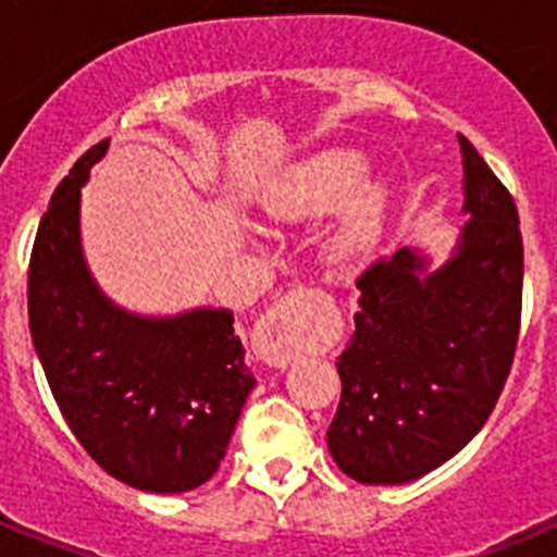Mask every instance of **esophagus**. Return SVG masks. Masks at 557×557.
Here are the masks:
<instances>
[{"label":"esophagus","mask_w":557,"mask_h":557,"mask_svg":"<svg viewBox=\"0 0 557 557\" xmlns=\"http://www.w3.org/2000/svg\"><path fill=\"white\" fill-rule=\"evenodd\" d=\"M312 329V289H289L256 323V357L273 368L293 366L307 348Z\"/></svg>","instance_id":"34e87169"}]
</instances>
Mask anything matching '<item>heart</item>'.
Returning <instances> with one entry per match:
<instances>
[{"instance_id":"obj_1","label":"heart","mask_w":557,"mask_h":557,"mask_svg":"<svg viewBox=\"0 0 557 557\" xmlns=\"http://www.w3.org/2000/svg\"><path fill=\"white\" fill-rule=\"evenodd\" d=\"M371 164L366 152L351 147H332L289 170L270 189L264 209L273 220H304L332 214L346 206L337 231L343 256H362L373 248L385 223V189L368 178Z\"/></svg>"}]
</instances>
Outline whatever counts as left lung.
<instances>
[{
  "mask_svg": "<svg viewBox=\"0 0 557 557\" xmlns=\"http://www.w3.org/2000/svg\"><path fill=\"white\" fill-rule=\"evenodd\" d=\"M460 231L449 262L401 248L357 278L351 343L326 432L334 462L362 485H401L455 457L488 421L521 323L519 211L466 136Z\"/></svg>",
  "mask_w": 557,
  "mask_h": 557,
  "instance_id": "8db88e82",
  "label": "left lung"
}]
</instances>
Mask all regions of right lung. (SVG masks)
<instances>
[{"mask_svg": "<svg viewBox=\"0 0 557 557\" xmlns=\"http://www.w3.org/2000/svg\"><path fill=\"white\" fill-rule=\"evenodd\" d=\"M108 141L58 184L29 256V334L69 430L125 485L181 494L225 457L256 379L228 309L141 318L108 301L81 248V186Z\"/></svg>", "mask_w": 557, "mask_h": 557, "instance_id": "1", "label": "right lung"}]
</instances>
